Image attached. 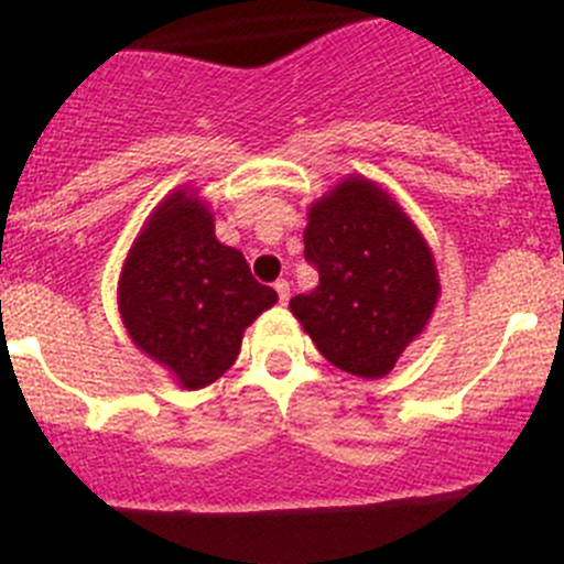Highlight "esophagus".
Here are the masks:
<instances>
[{"label":"esophagus","mask_w":564,"mask_h":564,"mask_svg":"<svg viewBox=\"0 0 564 564\" xmlns=\"http://www.w3.org/2000/svg\"><path fill=\"white\" fill-rule=\"evenodd\" d=\"M274 290H276V295H280V304H288V301H290V282L280 280L274 284Z\"/></svg>","instance_id":"esophagus-1"}]
</instances>
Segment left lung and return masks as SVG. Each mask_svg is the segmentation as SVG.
<instances>
[{"label": "left lung", "instance_id": "1", "mask_svg": "<svg viewBox=\"0 0 564 564\" xmlns=\"http://www.w3.org/2000/svg\"><path fill=\"white\" fill-rule=\"evenodd\" d=\"M304 258L321 274L290 299L317 350L356 377L388 375L440 299L434 254L397 200L350 176L312 203Z\"/></svg>", "mask_w": 564, "mask_h": 564}]
</instances>
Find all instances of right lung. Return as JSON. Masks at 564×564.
<instances>
[{
	"label": "right lung",
	"mask_w": 564,
	"mask_h": 564,
	"mask_svg": "<svg viewBox=\"0 0 564 564\" xmlns=\"http://www.w3.org/2000/svg\"><path fill=\"white\" fill-rule=\"evenodd\" d=\"M274 304L276 290L217 241L214 214L184 189L154 208L119 276L127 334L189 391L234 367L243 328Z\"/></svg>",
	"instance_id": "1"
}]
</instances>
